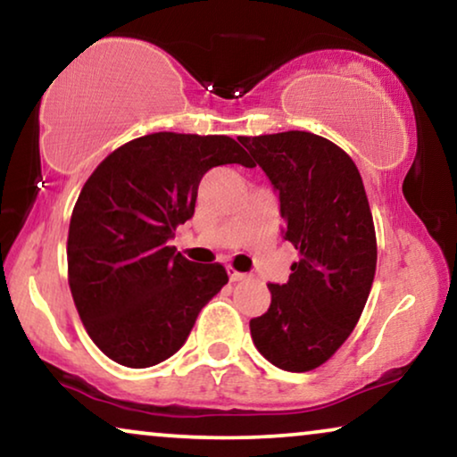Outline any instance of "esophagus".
Returning <instances> with one entry per match:
<instances>
[{
  "label": "esophagus",
  "instance_id": "obj_1",
  "mask_svg": "<svg viewBox=\"0 0 457 457\" xmlns=\"http://www.w3.org/2000/svg\"><path fill=\"white\" fill-rule=\"evenodd\" d=\"M227 272H228V278H230V283H239V280H247V278H249V274L237 272L233 266H227Z\"/></svg>",
  "mask_w": 457,
  "mask_h": 457
}]
</instances>
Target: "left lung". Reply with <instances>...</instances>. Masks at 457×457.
Segmentation results:
<instances>
[{
	"label": "left lung",
	"mask_w": 457,
	"mask_h": 457,
	"mask_svg": "<svg viewBox=\"0 0 457 457\" xmlns=\"http://www.w3.org/2000/svg\"><path fill=\"white\" fill-rule=\"evenodd\" d=\"M274 187L283 239L299 249L285 285L270 283L253 345L280 370L324 364L358 324L377 270V235L353 160L305 130L239 137Z\"/></svg>",
	"instance_id": "left-lung-1"
}]
</instances>
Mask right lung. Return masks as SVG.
I'll list each match as a JSON object with an SVG mask.
<instances>
[{"mask_svg":"<svg viewBox=\"0 0 457 457\" xmlns=\"http://www.w3.org/2000/svg\"><path fill=\"white\" fill-rule=\"evenodd\" d=\"M252 168L224 135L154 133L112 152L87 180L68 230V283L80 320L110 360L160 364L185 345L197 314L228 283L168 245L193 218L204 174Z\"/></svg>","mask_w":457,"mask_h":457,"instance_id":"1","label":"right lung"}]
</instances>
